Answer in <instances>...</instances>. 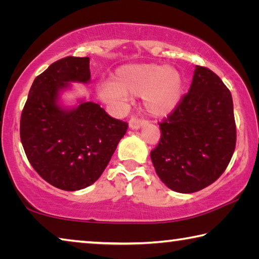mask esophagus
Listing matches in <instances>:
<instances>
[{
	"label": "esophagus",
	"mask_w": 259,
	"mask_h": 259,
	"mask_svg": "<svg viewBox=\"0 0 259 259\" xmlns=\"http://www.w3.org/2000/svg\"><path fill=\"white\" fill-rule=\"evenodd\" d=\"M145 123H146L145 120H142V119H138V117L133 116L129 121V128L133 129V130H137V129L140 128V126L144 125Z\"/></svg>",
	"instance_id": "esophagus-1"
}]
</instances>
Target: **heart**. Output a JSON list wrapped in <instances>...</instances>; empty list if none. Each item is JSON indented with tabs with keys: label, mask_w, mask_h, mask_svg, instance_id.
I'll use <instances>...</instances> for the list:
<instances>
[{
	"label": "heart",
	"mask_w": 259,
	"mask_h": 259,
	"mask_svg": "<svg viewBox=\"0 0 259 259\" xmlns=\"http://www.w3.org/2000/svg\"><path fill=\"white\" fill-rule=\"evenodd\" d=\"M126 95L140 96L143 105L152 116L168 115L176 108L184 95L182 73L172 66L155 63L129 64L117 68L112 83L98 88L104 102L120 104Z\"/></svg>",
	"instance_id": "b5f03b06"
}]
</instances>
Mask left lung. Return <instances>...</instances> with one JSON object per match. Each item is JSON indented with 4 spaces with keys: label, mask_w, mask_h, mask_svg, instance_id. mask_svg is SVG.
I'll return each instance as SVG.
<instances>
[{
    "label": "left lung",
    "mask_w": 259,
    "mask_h": 259,
    "mask_svg": "<svg viewBox=\"0 0 259 259\" xmlns=\"http://www.w3.org/2000/svg\"><path fill=\"white\" fill-rule=\"evenodd\" d=\"M159 124L161 138L151 159L170 190L198 192L225 171L236 143L233 100L209 68L195 67L188 93Z\"/></svg>",
    "instance_id": "left-lung-1"
}]
</instances>
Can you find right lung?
I'll list each match as a JSON object with an SVG mask.
<instances>
[{
    "label": "right lung",
    "instance_id": "obj_1",
    "mask_svg": "<svg viewBox=\"0 0 259 259\" xmlns=\"http://www.w3.org/2000/svg\"><path fill=\"white\" fill-rule=\"evenodd\" d=\"M89 57H65L35 77L20 119L26 156L52 186L77 191L100 177L128 123L98 104L81 102L71 109L58 104L69 82L90 81Z\"/></svg>",
    "mask_w": 259,
    "mask_h": 259
}]
</instances>
